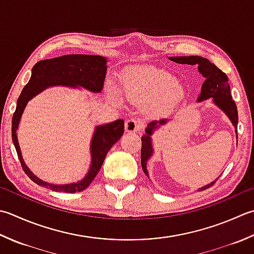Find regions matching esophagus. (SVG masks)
<instances>
[{
	"instance_id": "34e87169",
	"label": "esophagus",
	"mask_w": 254,
	"mask_h": 254,
	"mask_svg": "<svg viewBox=\"0 0 254 254\" xmlns=\"http://www.w3.org/2000/svg\"><path fill=\"white\" fill-rule=\"evenodd\" d=\"M142 128V122L136 119H130L126 122V131L127 133H135Z\"/></svg>"
}]
</instances>
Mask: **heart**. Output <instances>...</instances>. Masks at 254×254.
<instances>
[{"instance_id":"1","label":"heart","mask_w":254,"mask_h":254,"mask_svg":"<svg viewBox=\"0 0 254 254\" xmlns=\"http://www.w3.org/2000/svg\"><path fill=\"white\" fill-rule=\"evenodd\" d=\"M120 91L138 104L148 103L153 112H166L180 103L185 89L172 74L151 67L133 68L120 79Z\"/></svg>"}]
</instances>
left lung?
Segmentation results:
<instances>
[{
  "label": "left lung",
  "mask_w": 254,
  "mask_h": 254,
  "mask_svg": "<svg viewBox=\"0 0 254 254\" xmlns=\"http://www.w3.org/2000/svg\"><path fill=\"white\" fill-rule=\"evenodd\" d=\"M172 62H175L177 64H196L198 67V71H199L202 77L205 78L201 86V92L199 97L197 99V102H201L207 99L212 98V102L220 109V110L229 118L232 126L235 127V131L237 133L238 127V110L236 102L232 100L231 92H230V86L228 82V77L225 72H222L219 68L215 64H211L207 58H202L200 56H176V57H170ZM171 120L168 119H161L160 121H152L147 124L145 128V134L141 137L142 141V150H141V165L144 174L148 177L147 172V161L152 157L154 153V148L152 145V135L155 130L161 126H165V124ZM238 140V135H237ZM219 178V177H218ZM218 178L211 182L210 184L200 187L199 191L205 190L207 188L211 187L213 184L217 182Z\"/></svg>",
  "instance_id": "obj_1"
}]
</instances>
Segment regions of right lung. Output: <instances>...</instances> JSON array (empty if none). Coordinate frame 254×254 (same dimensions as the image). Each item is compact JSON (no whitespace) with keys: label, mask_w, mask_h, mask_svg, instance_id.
<instances>
[{"label":"right lung","mask_w":254,"mask_h":254,"mask_svg":"<svg viewBox=\"0 0 254 254\" xmlns=\"http://www.w3.org/2000/svg\"><path fill=\"white\" fill-rule=\"evenodd\" d=\"M107 58L99 55H64V56L45 59L38 62L32 69V76L28 83L23 88L16 103V110L12 120V140L16 148L18 160L26 175L37 185L49 188L54 191L77 192L82 191L90 185L100 171L108 152L114 143L120 140L124 132L122 119L102 126H97L91 138L90 154L91 164L89 171L81 181L70 184L47 183L38 178L25 164L17 140V128L22 114L29 100L52 87L83 88L91 92H101L107 74Z\"/></svg>","instance_id":"add662e5"}]
</instances>
